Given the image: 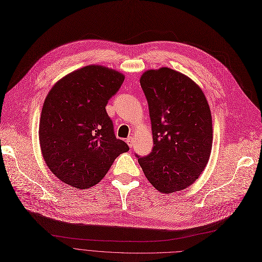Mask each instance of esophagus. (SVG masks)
<instances>
[{
    "mask_svg": "<svg viewBox=\"0 0 262 262\" xmlns=\"http://www.w3.org/2000/svg\"><path fill=\"white\" fill-rule=\"evenodd\" d=\"M126 142H127V144H128V146H129L130 148L133 147V140H132V137H128Z\"/></svg>",
    "mask_w": 262,
    "mask_h": 262,
    "instance_id": "1",
    "label": "esophagus"
}]
</instances>
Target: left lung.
I'll use <instances>...</instances> for the list:
<instances>
[{
	"label": "left lung",
	"mask_w": 262,
	"mask_h": 262,
	"mask_svg": "<svg viewBox=\"0 0 262 262\" xmlns=\"http://www.w3.org/2000/svg\"><path fill=\"white\" fill-rule=\"evenodd\" d=\"M140 81L155 146L148 156H135L159 191L185 189L203 172L210 156L212 124L207 100L187 76L168 68L147 71Z\"/></svg>",
	"instance_id": "left-lung-1"
}]
</instances>
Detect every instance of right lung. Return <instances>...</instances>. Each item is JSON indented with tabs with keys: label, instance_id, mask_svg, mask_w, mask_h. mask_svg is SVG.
Returning <instances> with one entry per match:
<instances>
[{
	"label": "right lung",
	"instance_id": "right-lung-1",
	"mask_svg": "<svg viewBox=\"0 0 262 262\" xmlns=\"http://www.w3.org/2000/svg\"><path fill=\"white\" fill-rule=\"evenodd\" d=\"M125 76L88 66L60 79L45 98L40 125L41 151L50 170L78 189L94 186L129 146L116 138L105 111Z\"/></svg>",
	"mask_w": 262,
	"mask_h": 262
}]
</instances>
